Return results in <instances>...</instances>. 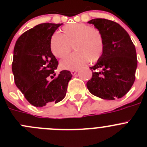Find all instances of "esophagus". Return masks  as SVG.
I'll use <instances>...</instances> for the list:
<instances>
[{
    "label": "esophagus",
    "mask_w": 147,
    "mask_h": 147,
    "mask_svg": "<svg viewBox=\"0 0 147 147\" xmlns=\"http://www.w3.org/2000/svg\"><path fill=\"white\" fill-rule=\"evenodd\" d=\"M77 72V69H75V70H71V74L72 75H74L76 74V73Z\"/></svg>",
    "instance_id": "34e87169"
}]
</instances>
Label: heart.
<instances>
[{"label":"heart","mask_w":147,"mask_h":147,"mask_svg":"<svg viewBox=\"0 0 147 147\" xmlns=\"http://www.w3.org/2000/svg\"><path fill=\"white\" fill-rule=\"evenodd\" d=\"M62 34L54 33L50 41V49L57 58H64L71 52V45L76 52L62 59L63 69L75 70L87 62H96L101 58L105 49V41L99 29L86 23H71L61 29Z\"/></svg>","instance_id":"1"}]
</instances>
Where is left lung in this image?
Returning <instances> with one entry per match:
<instances>
[{
  "mask_svg": "<svg viewBox=\"0 0 147 147\" xmlns=\"http://www.w3.org/2000/svg\"><path fill=\"white\" fill-rule=\"evenodd\" d=\"M103 34L105 49L96 64L90 67L93 76L87 88L104 99L120 98L128 93L136 80L137 55L126 30L112 20L96 18L88 22Z\"/></svg>",
  "mask_w": 147,
  "mask_h": 147,
  "instance_id": "obj_1",
  "label": "left lung"
}]
</instances>
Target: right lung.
I'll return each mask as SVG.
<instances>
[{"instance_id":"right-lung-1","label":"right lung","mask_w":147,"mask_h":147,"mask_svg":"<svg viewBox=\"0 0 147 147\" xmlns=\"http://www.w3.org/2000/svg\"><path fill=\"white\" fill-rule=\"evenodd\" d=\"M61 25L39 24L24 32L15 43L12 61L15 85L34 107L62 101L72 77L69 71L63 70L51 82L47 80L51 75L55 76L57 68L58 61L51 51L50 41Z\"/></svg>"}]
</instances>
